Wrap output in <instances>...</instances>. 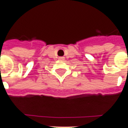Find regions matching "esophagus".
Wrapping results in <instances>:
<instances>
[{"label": "esophagus", "mask_w": 128, "mask_h": 128, "mask_svg": "<svg viewBox=\"0 0 128 128\" xmlns=\"http://www.w3.org/2000/svg\"><path fill=\"white\" fill-rule=\"evenodd\" d=\"M59 60H64V57H60Z\"/></svg>", "instance_id": "34e87169"}]
</instances>
